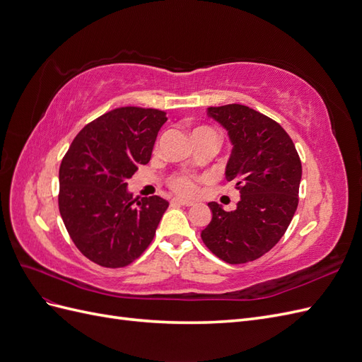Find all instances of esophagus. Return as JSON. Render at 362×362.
<instances>
[{
  "label": "esophagus",
  "instance_id": "esophagus-1",
  "mask_svg": "<svg viewBox=\"0 0 362 362\" xmlns=\"http://www.w3.org/2000/svg\"><path fill=\"white\" fill-rule=\"evenodd\" d=\"M172 204H173V205H182V206H192V205H193V202L184 201V199H173Z\"/></svg>",
  "mask_w": 362,
  "mask_h": 362
}]
</instances>
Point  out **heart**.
<instances>
[{
  "label": "heart",
  "instance_id": "1",
  "mask_svg": "<svg viewBox=\"0 0 362 362\" xmlns=\"http://www.w3.org/2000/svg\"><path fill=\"white\" fill-rule=\"evenodd\" d=\"M172 190L180 196H193L196 193V182L190 175H178L170 180Z\"/></svg>",
  "mask_w": 362,
  "mask_h": 362
}]
</instances>
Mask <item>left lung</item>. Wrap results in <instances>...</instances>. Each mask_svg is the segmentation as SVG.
I'll use <instances>...</instances> for the list:
<instances>
[{"instance_id": "obj_1", "label": "left lung", "mask_w": 362, "mask_h": 362, "mask_svg": "<svg viewBox=\"0 0 362 362\" xmlns=\"http://www.w3.org/2000/svg\"><path fill=\"white\" fill-rule=\"evenodd\" d=\"M231 140L225 178L235 181L234 211L210 202L213 218L202 242L229 264L262 257L286 234L299 204L302 163L290 136L278 122L242 104L208 107Z\"/></svg>"}]
</instances>
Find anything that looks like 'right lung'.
<instances>
[{"mask_svg":"<svg viewBox=\"0 0 362 362\" xmlns=\"http://www.w3.org/2000/svg\"><path fill=\"white\" fill-rule=\"evenodd\" d=\"M166 113L120 107L87 124L59 170V210L75 246L103 267H125L151 245L169 202L133 199L127 180L151 160Z\"/></svg>","mask_w":362,"mask_h":362,"instance_id":"1","label":"right lung"}]
</instances>
